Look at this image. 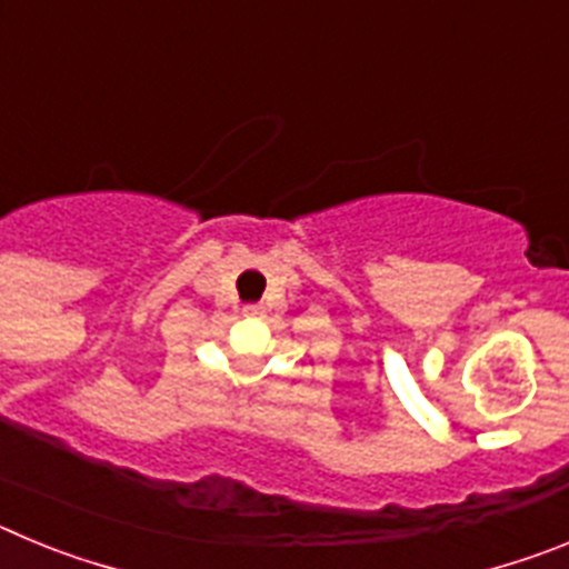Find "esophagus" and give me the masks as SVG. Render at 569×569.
<instances>
[{
	"label": "esophagus",
	"instance_id": "esophagus-1",
	"mask_svg": "<svg viewBox=\"0 0 569 569\" xmlns=\"http://www.w3.org/2000/svg\"><path fill=\"white\" fill-rule=\"evenodd\" d=\"M244 313H248V316H264V308H261V305H248V308H244Z\"/></svg>",
	"mask_w": 569,
	"mask_h": 569
}]
</instances>
